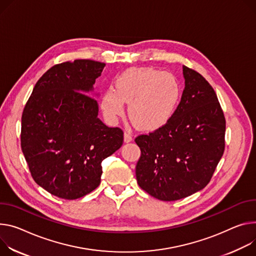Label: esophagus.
<instances>
[{
    "label": "esophagus",
    "mask_w": 256,
    "mask_h": 256,
    "mask_svg": "<svg viewBox=\"0 0 256 256\" xmlns=\"http://www.w3.org/2000/svg\"><path fill=\"white\" fill-rule=\"evenodd\" d=\"M132 141V132H124V142L126 143H130Z\"/></svg>",
    "instance_id": "34e87169"
}]
</instances>
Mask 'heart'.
<instances>
[{
	"label": "heart",
	"mask_w": 256,
	"mask_h": 256,
	"mask_svg": "<svg viewBox=\"0 0 256 256\" xmlns=\"http://www.w3.org/2000/svg\"><path fill=\"white\" fill-rule=\"evenodd\" d=\"M180 86L176 78L154 68H130L109 88L102 99V108L110 118L124 114V103L132 122L138 128L153 130L172 118L180 102Z\"/></svg>",
	"instance_id": "obj_1"
}]
</instances>
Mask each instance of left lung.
Returning <instances> with one entry per match:
<instances>
[{
  "label": "left lung",
  "instance_id": "8db88e82",
  "mask_svg": "<svg viewBox=\"0 0 256 256\" xmlns=\"http://www.w3.org/2000/svg\"><path fill=\"white\" fill-rule=\"evenodd\" d=\"M184 88L172 118L134 141L141 149L138 184L162 201H176L206 187L224 151L226 120L212 86L182 66Z\"/></svg>",
  "mask_w": 256,
  "mask_h": 256
}]
</instances>
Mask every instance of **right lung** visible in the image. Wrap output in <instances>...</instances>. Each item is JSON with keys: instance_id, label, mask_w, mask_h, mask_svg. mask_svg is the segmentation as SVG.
<instances>
[{"instance_id": "add662e5", "label": "right lung", "mask_w": 256, "mask_h": 256, "mask_svg": "<svg viewBox=\"0 0 256 256\" xmlns=\"http://www.w3.org/2000/svg\"><path fill=\"white\" fill-rule=\"evenodd\" d=\"M105 63L80 59L56 64L36 84L21 118V150L34 182L62 199L94 191L102 161L124 142L120 128L98 118V103L86 94Z\"/></svg>"}]
</instances>
